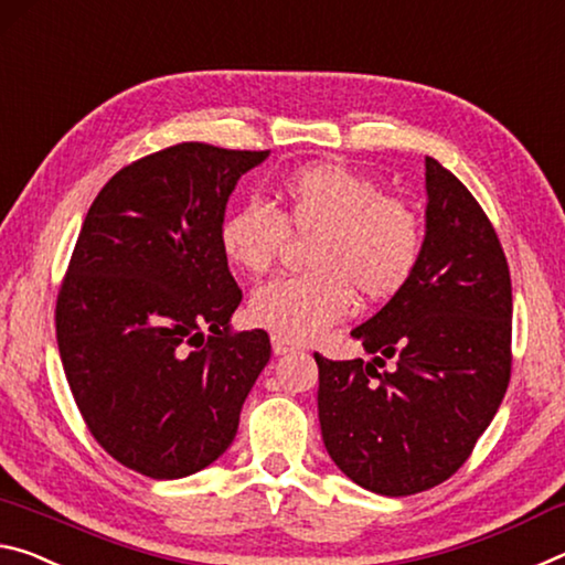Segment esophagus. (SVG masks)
I'll return each instance as SVG.
<instances>
[{
	"label": "esophagus",
	"mask_w": 565,
	"mask_h": 565,
	"mask_svg": "<svg viewBox=\"0 0 565 565\" xmlns=\"http://www.w3.org/2000/svg\"><path fill=\"white\" fill-rule=\"evenodd\" d=\"M292 350H298V343H292V340H285L280 335H273V353L275 355L292 353Z\"/></svg>",
	"instance_id": "34e87169"
}]
</instances>
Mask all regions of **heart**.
Wrapping results in <instances>:
<instances>
[{"label":"heart","mask_w":565,"mask_h":565,"mask_svg":"<svg viewBox=\"0 0 565 565\" xmlns=\"http://www.w3.org/2000/svg\"><path fill=\"white\" fill-rule=\"evenodd\" d=\"M277 207L249 200L220 227L227 260L260 277L280 260L292 235L313 237L308 273L277 277L249 300V316L292 343L320 335L348 316L353 292L381 302L401 292L423 255V220L408 200L338 162L305 164L277 184Z\"/></svg>","instance_id":"obj_1"}]
</instances>
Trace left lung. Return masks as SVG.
Instances as JSON below:
<instances>
[{
  "instance_id": "1",
  "label": "left lung",
  "mask_w": 565,
  "mask_h": 565,
  "mask_svg": "<svg viewBox=\"0 0 565 565\" xmlns=\"http://www.w3.org/2000/svg\"><path fill=\"white\" fill-rule=\"evenodd\" d=\"M425 188L418 267L353 330L373 360L316 353L330 458L358 486L393 498L428 491L466 463L513 365L511 273L493 222L433 157H425Z\"/></svg>"
}]
</instances>
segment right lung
<instances>
[{
    "label": "right lung",
    "mask_w": 565,
    "mask_h": 565,
    "mask_svg": "<svg viewBox=\"0 0 565 565\" xmlns=\"http://www.w3.org/2000/svg\"><path fill=\"white\" fill-rule=\"evenodd\" d=\"M267 150L180 142L125 164L92 202L54 308L87 430L147 478L192 476L235 440L270 360L233 330L243 300L220 245L227 198Z\"/></svg>",
    "instance_id": "right-lung-1"
}]
</instances>
